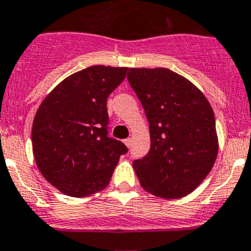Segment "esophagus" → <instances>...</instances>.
<instances>
[{
    "instance_id": "34e87169",
    "label": "esophagus",
    "mask_w": 251,
    "mask_h": 251,
    "mask_svg": "<svg viewBox=\"0 0 251 251\" xmlns=\"http://www.w3.org/2000/svg\"><path fill=\"white\" fill-rule=\"evenodd\" d=\"M124 143H125L127 147H130V146H131V138H126V140H124Z\"/></svg>"
}]
</instances>
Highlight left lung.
Returning a JSON list of instances; mask_svg holds the SVG:
<instances>
[{"instance_id":"left-lung-1","label":"left lung","mask_w":251,"mask_h":251,"mask_svg":"<svg viewBox=\"0 0 251 251\" xmlns=\"http://www.w3.org/2000/svg\"><path fill=\"white\" fill-rule=\"evenodd\" d=\"M127 79L150 123V152L133 160L141 186L163 199L189 195L217 157L210 103L191 82L168 69H130Z\"/></svg>"}]
</instances>
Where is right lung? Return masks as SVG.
Returning a JSON list of instances; mask_svg holds the SVG:
<instances>
[{"mask_svg": "<svg viewBox=\"0 0 251 251\" xmlns=\"http://www.w3.org/2000/svg\"><path fill=\"white\" fill-rule=\"evenodd\" d=\"M126 67L92 66L61 82L39 106L31 142L43 176L61 193L83 198L109 184L121 141L109 137L106 99L125 79Z\"/></svg>", "mask_w": 251, "mask_h": 251, "instance_id": "1", "label": "right lung"}]
</instances>
